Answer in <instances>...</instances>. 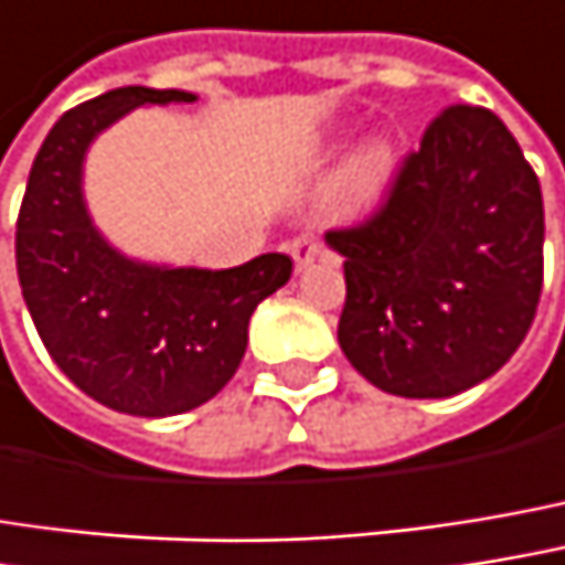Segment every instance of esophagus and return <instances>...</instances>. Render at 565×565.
Segmentation results:
<instances>
[{"label": "esophagus", "instance_id": "1", "mask_svg": "<svg viewBox=\"0 0 565 565\" xmlns=\"http://www.w3.org/2000/svg\"><path fill=\"white\" fill-rule=\"evenodd\" d=\"M287 252L294 255V265H297V268H307V265L323 252V245H320V238H313V235H297V238L287 242Z\"/></svg>", "mask_w": 565, "mask_h": 565}]
</instances>
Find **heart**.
I'll return each mask as SVG.
<instances>
[{
    "label": "heart",
    "instance_id": "obj_1",
    "mask_svg": "<svg viewBox=\"0 0 565 565\" xmlns=\"http://www.w3.org/2000/svg\"><path fill=\"white\" fill-rule=\"evenodd\" d=\"M387 164H391V158H387L385 145L382 141L369 145L345 171V196L352 203H369L385 183Z\"/></svg>",
    "mask_w": 565,
    "mask_h": 565
}]
</instances>
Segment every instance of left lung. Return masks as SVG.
Segmentation results:
<instances>
[{
	"mask_svg": "<svg viewBox=\"0 0 565 565\" xmlns=\"http://www.w3.org/2000/svg\"><path fill=\"white\" fill-rule=\"evenodd\" d=\"M345 262L339 345L401 397H449L524 342L543 290V196L508 126L446 106L382 206L327 232Z\"/></svg>",
	"mask_w": 565,
	"mask_h": 565,
	"instance_id": "left-lung-1",
	"label": "left lung"
}]
</instances>
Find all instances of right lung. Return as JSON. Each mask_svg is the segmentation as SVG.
I'll list each match as a JSON object with an SVG mask.
<instances>
[{
    "instance_id": "1",
    "label": "right lung",
    "mask_w": 565,
    "mask_h": 565,
    "mask_svg": "<svg viewBox=\"0 0 565 565\" xmlns=\"http://www.w3.org/2000/svg\"><path fill=\"white\" fill-rule=\"evenodd\" d=\"M193 99L122 86L64 113L31 164L15 226L19 284L44 349L83 394L135 417L216 397L245 355L255 307L294 271L281 252L226 271L141 265L89 223L79 190L89 141L135 106Z\"/></svg>"
}]
</instances>
